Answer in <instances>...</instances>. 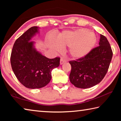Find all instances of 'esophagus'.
I'll list each match as a JSON object with an SVG mask.
<instances>
[{
  "mask_svg": "<svg viewBox=\"0 0 121 121\" xmlns=\"http://www.w3.org/2000/svg\"><path fill=\"white\" fill-rule=\"evenodd\" d=\"M65 61H66V60H65V59H63V58H61L60 59V64L62 65L63 63L65 62Z\"/></svg>",
  "mask_w": 121,
  "mask_h": 121,
  "instance_id": "1",
  "label": "esophagus"
}]
</instances>
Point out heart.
Returning <instances> with one entry per match:
<instances>
[{
    "label": "heart",
    "mask_w": 121,
    "mask_h": 121,
    "mask_svg": "<svg viewBox=\"0 0 121 121\" xmlns=\"http://www.w3.org/2000/svg\"><path fill=\"white\" fill-rule=\"evenodd\" d=\"M97 41L95 35L85 29H80L73 31H65L58 36L56 42L62 47L69 46V53L75 58H82L91 51ZM54 41L51 45L58 50L59 45Z\"/></svg>",
    "instance_id": "1"
}]
</instances>
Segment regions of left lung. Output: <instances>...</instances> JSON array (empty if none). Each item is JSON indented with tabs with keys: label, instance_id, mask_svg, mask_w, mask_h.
Here are the masks:
<instances>
[{
	"label": "left lung",
	"instance_id": "obj_1",
	"mask_svg": "<svg viewBox=\"0 0 121 121\" xmlns=\"http://www.w3.org/2000/svg\"><path fill=\"white\" fill-rule=\"evenodd\" d=\"M99 45L85 56L69 62L71 67L69 79L75 86L81 89L92 87L107 73L112 51L107 38L102 35H100Z\"/></svg>",
	"mask_w": 121,
	"mask_h": 121
}]
</instances>
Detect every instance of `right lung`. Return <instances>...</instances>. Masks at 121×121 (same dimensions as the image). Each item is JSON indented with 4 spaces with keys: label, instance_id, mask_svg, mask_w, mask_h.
Returning a JSON list of instances; mask_svg holds the SVG:
<instances>
[{
    "label": "right lung",
    "instance_id": "1",
    "mask_svg": "<svg viewBox=\"0 0 121 121\" xmlns=\"http://www.w3.org/2000/svg\"><path fill=\"white\" fill-rule=\"evenodd\" d=\"M38 32L32 26L14 43L11 55L12 70L18 80L29 89H39L50 82L53 69L59 67L60 58L49 59L34 48L32 37Z\"/></svg>",
    "mask_w": 121,
    "mask_h": 121
}]
</instances>
